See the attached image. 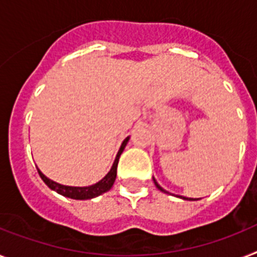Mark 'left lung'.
Segmentation results:
<instances>
[{
    "label": "left lung",
    "mask_w": 257,
    "mask_h": 257,
    "mask_svg": "<svg viewBox=\"0 0 257 257\" xmlns=\"http://www.w3.org/2000/svg\"><path fill=\"white\" fill-rule=\"evenodd\" d=\"M153 181H154V185H156V187H157V189L160 190V191H162V193H166V194H169L168 191H166V190H164V189H162L161 186H160V185H158V183H157V181H156V179H154V177H153ZM178 198H181V199H185V201H197V199H193V198H186V197H182V195H178Z\"/></svg>",
    "instance_id": "left-lung-1"
}]
</instances>
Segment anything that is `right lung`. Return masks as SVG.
I'll return each instance as SVG.
<instances>
[{"mask_svg": "<svg viewBox=\"0 0 257 257\" xmlns=\"http://www.w3.org/2000/svg\"><path fill=\"white\" fill-rule=\"evenodd\" d=\"M129 141V137L122 141L121 147L118 149L117 154H116V158H114V162L112 165V168H110L109 172L107 173V176L101 178L99 182H96L95 185H91V186H66V185H60V183L55 182L53 179L47 178V177L43 174V173L39 170L38 168V173L39 176H41L42 181L47 185L51 190L56 191L60 195H63L66 198H71V199H78V201H85V199H92V198L99 197L101 194L107 193L112 189L114 183V179H116V174H117V164H118V158L121 156L122 150L125 149L126 147V144Z\"/></svg>", "mask_w": 257, "mask_h": 257, "instance_id": "add662e5", "label": "right lung"}]
</instances>
